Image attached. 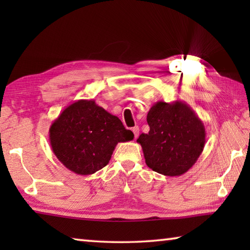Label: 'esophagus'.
<instances>
[{"instance_id":"34e87169","label":"esophagus","mask_w":250,"mask_h":250,"mask_svg":"<svg viewBox=\"0 0 250 250\" xmlns=\"http://www.w3.org/2000/svg\"><path fill=\"white\" fill-rule=\"evenodd\" d=\"M132 132H133V134H134V138L137 139L138 135H139V126H138V125L133 126V128H132Z\"/></svg>"}]
</instances>
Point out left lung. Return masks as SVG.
I'll return each instance as SVG.
<instances>
[{"label": "left lung", "instance_id": "left-lung-1", "mask_svg": "<svg viewBox=\"0 0 250 250\" xmlns=\"http://www.w3.org/2000/svg\"><path fill=\"white\" fill-rule=\"evenodd\" d=\"M149 133L137 140L146 163L167 176H180L191 168L205 146V126L195 111L184 103L158 101L146 116Z\"/></svg>", "mask_w": 250, "mask_h": 250}]
</instances>
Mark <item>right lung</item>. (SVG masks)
I'll return each mask as SVG.
<instances>
[{
  "instance_id": "right-lung-1",
  "label": "right lung",
  "mask_w": 250,
  "mask_h": 250,
  "mask_svg": "<svg viewBox=\"0 0 250 250\" xmlns=\"http://www.w3.org/2000/svg\"><path fill=\"white\" fill-rule=\"evenodd\" d=\"M120 119L95 103L75 101L53 121L49 142L54 154L68 170L90 175L109 163L119 142L133 140Z\"/></svg>"
}]
</instances>
